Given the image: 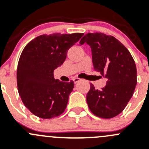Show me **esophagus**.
Masks as SVG:
<instances>
[{
    "mask_svg": "<svg viewBox=\"0 0 149 149\" xmlns=\"http://www.w3.org/2000/svg\"><path fill=\"white\" fill-rule=\"evenodd\" d=\"M73 82L76 84V83H78L79 81H81V79H79V78H74V79H73Z\"/></svg>",
    "mask_w": 149,
    "mask_h": 149,
    "instance_id": "1",
    "label": "esophagus"
}]
</instances>
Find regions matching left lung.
<instances>
[{
	"label": "left lung",
	"instance_id": "obj_1",
	"mask_svg": "<svg viewBox=\"0 0 149 149\" xmlns=\"http://www.w3.org/2000/svg\"><path fill=\"white\" fill-rule=\"evenodd\" d=\"M91 47L94 70L107 79L101 90L90 84L86 102L92 113L111 119L122 112L137 84L135 61L127 49L113 36L102 33H87L79 44Z\"/></svg>",
	"mask_w": 149,
	"mask_h": 149
}]
</instances>
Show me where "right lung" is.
<instances>
[{
	"label": "right lung",
	"instance_id": "add662e5",
	"mask_svg": "<svg viewBox=\"0 0 149 149\" xmlns=\"http://www.w3.org/2000/svg\"><path fill=\"white\" fill-rule=\"evenodd\" d=\"M83 35H41L23 49L17 66V87L24 105L36 116L52 119L65 110L74 83L54 79V70L63 64L69 49Z\"/></svg>",
	"mask_w": 149,
	"mask_h": 149
}]
</instances>
